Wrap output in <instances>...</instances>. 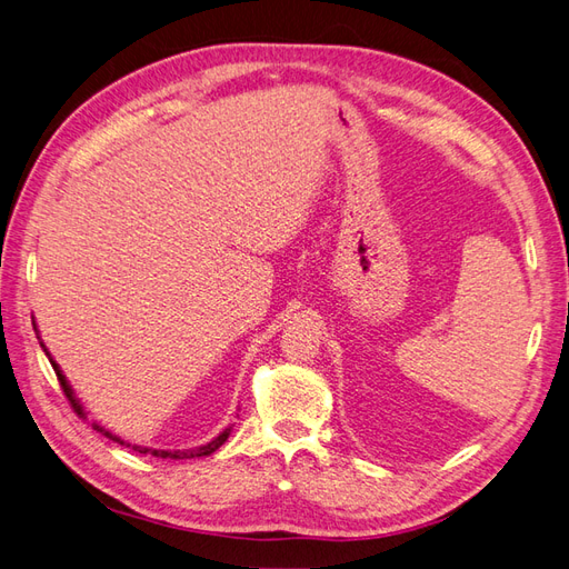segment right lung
<instances>
[{
    "label": "right lung",
    "mask_w": 569,
    "mask_h": 569,
    "mask_svg": "<svg viewBox=\"0 0 569 569\" xmlns=\"http://www.w3.org/2000/svg\"><path fill=\"white\" fill-rule=\"evenodd\" d=\"M42 349H44V343H42ZM47 351V349H44ZM49 356V353H47ZM49 363H51V368H54V372H57V377H59V385H61V389H63V393H66V399H68V403H71V408L78 412L80 418H88L84 416V410H82V406H80V401L76 399L73 396V389L68 387V382H66V377H63V372L59 370V366L54 363V360L49 358ZM92 429H97V432H101L104 437H109V439H113V441H118L120 446H128V449H132V451H140V453H151V456H157V458H170V460H184V458H201V456H211L216 449H220L222 443L228 441V437H230V429L232 427H228L226 432H220L213 441H209L206 446H199V449H192V451H151V449H142V446H132V443H126L123 439L120 437H116V435H111V432H107L104 427L101 425H97V422H92Z\"/></svg>",
    "instance_id": "add662e5"
}]
</instances>
